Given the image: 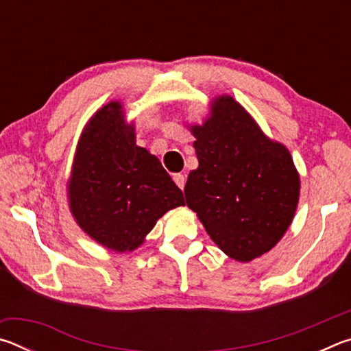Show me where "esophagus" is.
Listing matches in <instances>:
<instances>
[{"label": "esophagus", "mask_w": 351, "mask_h": 351, "mask_svg": "<svg viewBox=\"0 0 351 351\" xmlns=\"http://www.w3.org/2000/svg\"><path fill=\"white\" fill-rule=\"evenodd\" d=\"M173 181L176 182V186L180 187L181 190L184 189V186H186V176L181 175V173H176V175H173Z\"/></svg>", "instance_id": "1"}]
</instances>
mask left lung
<instances>
[{
    "instance_id": "1",
    "label": "left lung",
    "mask_w": 351,
    "mask_h": 351,
    "mask_svg": "<svg viewBox=\"0 0 351 351\" xmlns=\"http://www.w3.org/2000/svg\"><path fill=\"white\" fill-rule=\"evenodd\" d=\"M210 111L203 125L190 127L199 165L189 173L186 203L226 255L251 261L288 230L300 178L288 148L261 132L234 97L213 99Z\"/></svg>"
}]
</instances>
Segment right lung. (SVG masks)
<instances>
[{
  "label": "right lung",
  "instance_id": "add662e5",
  "mask_svg": "<svg viewBox=\"0 0 351 351\" xmlns=\"http://www.w3.org/2000/svg\"><path fill=\"white\" fill-rule=\"evenodd\" d=\"M68 199L77 224L117 252L134 251L165 212L186 204L159 159L136 145L119 102L102 106L83 128Z\"/></svg>",
  "mask_w": 351,
  "mask_h": 351
}]
</instances>
